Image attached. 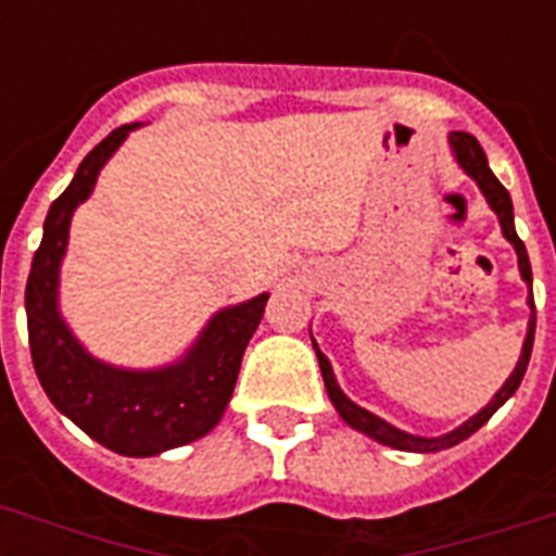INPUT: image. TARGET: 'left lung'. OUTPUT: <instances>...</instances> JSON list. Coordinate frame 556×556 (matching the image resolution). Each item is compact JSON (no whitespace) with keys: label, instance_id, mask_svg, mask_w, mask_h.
Instances as JSON below:
<instances>
[{"label":"left lung","instance_id":"obj_1","mask_svg":"<svg viewBox=\"0 0 556 556\" xmlns=\"http://www.w3.org/2000/svg\"><path fill=\"white\" fill-rule=\"evenodd\" d=\"M450 147H453V152H456L458 164L465 167L467 176L476 178V185L482 187L484 199L491 201V207L496 210V216H500V225H502V233H505V239H508L514 248H517V256H519V274H522V279H526L528 286H531V262H528V251L526 244H522V239L517 236V227H514V204H510V195L508 190L502 187V181L491 173V167H488V159H484V150L479 147V141H476L473 135L470 132H453L450 135ZM531 303V323H528V338H526V346H522V357H519L517 369H514V375H510L508 380H505V387L496 392V397H493L491 404L484 406L482 413L473 415L470 421L462 424L458 430H453L450 435H444V439H418V435H409V432H401L395 430L392 424L380 421L378 415L366 413L364 406L352 404L343 392H340L338 380H334V375H331V366L329 361H326V355H323L320 349H317V361H320V371H323V380H326V392H329L331 404H334V409H338L340 415H343V421L349 424V427H355V430L366 432V435H371V439H378L380 444H387V447H395V450H413V453H435V450H447L453 447V444H458V441L470 439L482 424H488V418H491L496 409H500L505 401H508L514 392L519 389V383H522V378H526V369H528V361H531V349H534V329H536V308H534V296L528 300Z\"/></svg>","mask_w":556,"mask_h":556}]
</instances>
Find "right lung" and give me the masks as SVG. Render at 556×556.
<instances>
[{
    "mask_svg": "<svg viewBox=\"0 0 556 556\" xmlns=\"http://www.w3.org/2000/svg\"><path fill=\"white\" fill-rule=\"evenodd\" d=\"M135 126L126 124L106 135L48 210L46 233L25 286V312L30 361L51 404L86 435L121 456H159L216 427L233 395L244 349L260 326L268 294L218 312L190 355L169 369H112L83 352L56 314V270L74 207L89 199L100 167Z\"/></svg>",
    "mask_w": 556,
    "mask_h": 556,
    "instance_id": "right-lung-1",
    "label": "right lung"
}]
</instances>
